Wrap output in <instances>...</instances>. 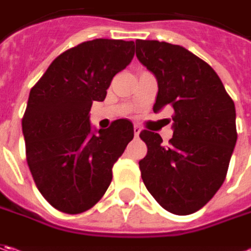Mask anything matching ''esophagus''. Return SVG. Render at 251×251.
<instances>
[{
    "label": "esophagus",
    "instance_id": "34e87169",
    "mask_svg": "<svg viewBox=\"0 0 251 251\" xmlns=\"http://www.w3.org/2000/svg\"><path fill=\"white\" fill-rule=\"evenodd\" d=\"M140 132H141V127L138 126V124H135V126H134V134H135V137H138V135H140Z\"/></svg>",
    "mask_w": 251,
    "mask_h": 251
}]
</instances>
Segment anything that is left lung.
Segmentation results:
<instances>
[{"mask_svg": "<svg viewBox=\"0 0 251 251\" xmlns=\"http://www.w3.org/2000/svg\"><path fill=\"white\" fill-rule=\"evenodd\" d=\"M135 54L155 75L153 111L175 110L173 137L141 131L148 153L140 160L141 177L160 207L176 215L202 208L226 176L236 145L235 103L217 73L187 49L158 40H135Z\"/></svg>", "mask_w": 251, "mask_h": 251, "instance_id": "left-lung-1", "label": "left lung"}]
</instances>
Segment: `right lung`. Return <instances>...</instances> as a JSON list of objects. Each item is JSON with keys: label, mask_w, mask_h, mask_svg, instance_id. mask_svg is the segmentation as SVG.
<instances>
[{"label": "right lung", "mask_w": 251, "mask_h": 251, "mask_svg": "<svg viewBox=\"0 0 251 251\" xmlns=\"http://www.w3.org/2000/svg\"><path fill=\"white\" fill-rule=\"evenodd\" d=\"M134 57V42L95 39L60 54L29 93L22 131L39 191L54 208L81 214L106 193L113 165L134 137L127 119L93 128V101Z\"/></svg>", "instance_id": "1"}]
</instances>
